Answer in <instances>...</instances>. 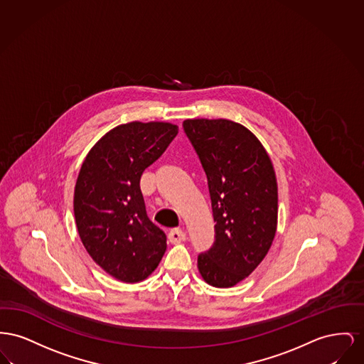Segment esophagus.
<instances>
[{
    "instance_id": "1",
    "label": "esophagus",
    "mask_w": 364,
    "mask_h": 364,
    "mask_svg": "<svg viewBox=\"0 0 364 364\" xmlns=\"http://www.w3.org/2000/svg\"><path fill=\"white\" fill-rule=\"evenodd\" d=\"M168 238H170V241H171L173 244H178V242L185 241V240L188 238V235H186V231H185V230L176 228V229H173L170 231Z\"/></svg>"
}]
</instances>
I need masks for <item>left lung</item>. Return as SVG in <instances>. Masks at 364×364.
Listing matches in <instances>:
<instances>
[{
  "label": "left lung",
  "mask_w": 364,
  "mask_h": 364,
  "mask_svg": "<svg viewBox=\"0 0 364 364\" xmlns=\"http://www.w3.org/2000/svg\"><path fill=\"white\" fill-rule=\"evenodd\" d=\"M185 134L207 175L215 241L198 255L207 284L231 287L267 255L277 230L278 189L260 141L226 119H188Z\"/></svg>",
  "instance_id": "obj_1"
}]
</instances>
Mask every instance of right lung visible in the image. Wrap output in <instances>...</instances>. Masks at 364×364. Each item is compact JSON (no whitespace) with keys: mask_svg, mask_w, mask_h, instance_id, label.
Listing matches in <instances>:
<instances>
[{"mask_svg":"<svg viewBox=\"0 0 364 364\" xmlns=\"http://www.w3.org/2000/svg\"><path fill=\"white\" fill-rule=\"evenodd\" d=\"M176 134L178 126L164 122L120 124L97 142L79 171V237L97 264L119 281L145 279L167 249L166 232L146 215L139 181Z\"/></svg>","mask_w":364,"mask_h":364,"instance_id":"right-lung-1","label":"right lung"}]
</instances>
